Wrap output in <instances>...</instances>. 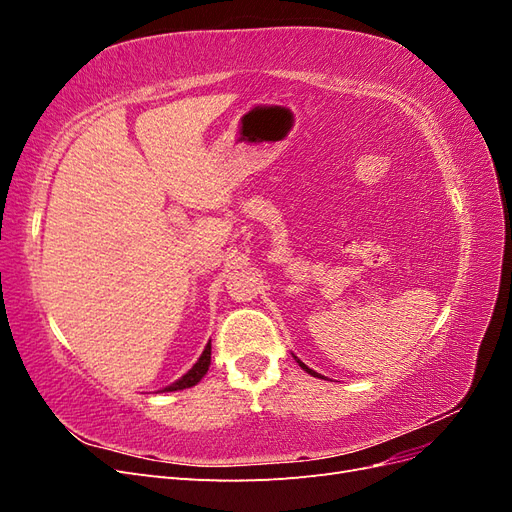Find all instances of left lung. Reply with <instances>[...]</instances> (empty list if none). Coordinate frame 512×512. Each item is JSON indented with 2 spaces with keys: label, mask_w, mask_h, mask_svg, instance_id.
<instances>
[{
  "label": "left lung",
  "mask_w": 512,
  "mask_h": 512,
  "mask_svg": "<svg viewBox=\"0 0 512 512\" xmlns=\"http://www.w3.org/2000/svg\"><path fill=\"white\" fill-rule=\"evenodd\" d=\"M294 359H297V356H294ZM297 363H299V367H301V369H305V371H307V374H309V376H314V378H322L320 374H316V371H314V369H309V367H307V365H305L303 361H299V359H297Z\"/></svg>",
  "instance_id": "8db88e82"
}]
</instances>
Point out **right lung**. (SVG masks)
<instances>
[{
    "label": "right lung",
    "instance_id": "add662e5",
    "mask_svg": "<svg viewBox=\"0 0 512 512\" xmlns=\"http://www.w3.org/2000/svg\"><path fill=\"white\" fill-rule=\"evenodd\" d=\"M209 365H211V339L207 342V346H205L203 354H200V359H198V361H196L188 371H185V374H183L179 380H175L173 384L164 386V389H162L160 393H173V391L190 389V386H194V384H198L200 380H203V376L207 374Z\"/></svg>",
    "mask_w": 512,
    "mask_h": 512
}]
</instances>
